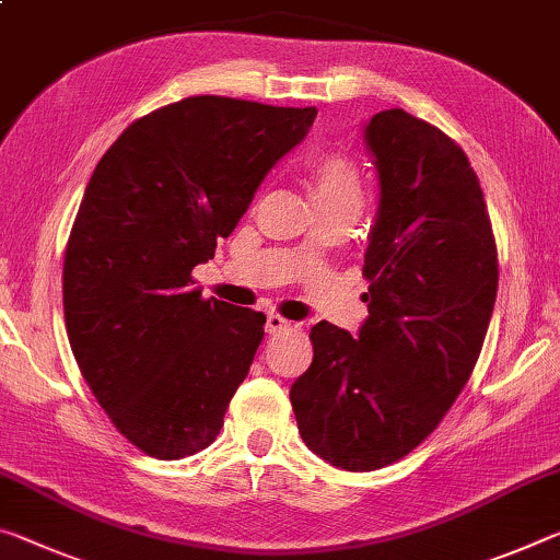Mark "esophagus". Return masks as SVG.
Returning a JSON list of instances; mask_svg holds the SVG:
<instances>
[{"label":"esophagus","instance_id":"esophagus-1","mask_svg":"<svg viewBox=\"0 0 560 560\" xmlns=\"http://www.w3.org/2000/svg\"><path fill=\"white\" fill-rule=\"evenodd\" d=\"M289 328H294V324L287 322L283 316L279 314L266 316V334H281V331H289Z\"/></svg>","mask_w":560,"mask_h":560}]
</instances>
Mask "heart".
Listing matches in <instances>:
<instances>
[{"mask_svg":"<svg viewBox=\"0 0 560 560\" xmlns=\"http://www.w3.org/2000/svg\"><path fill=\"white\" fill-rule=\"evenodd\" d=\"M306 174L314 186L316 209L357 211L363 203V182L357 162L339 152H318L308 156Z\"/></svg>","mask_w":560,"mask_h":560,"instance_id":"1","label":"heart"}]
</instances>
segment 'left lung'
I'll list each match as a JSON object with an SVG mask.
<instances>
[{"label": "left lung", "instance_id": "obj_1", "mask_svg": "<svg viewBox=\"0 0 560 560\" xmlns=\"http://www.w3.org/2000/svg\"><path fill=\"white\" fill-rule=\"evenodd\" d=\"M381 199L363 256L359 339L318 322L291 386L299 433L343 471H376L436 431L474 374L499 289V252L471 162L404 109L366 127Z\"/></svg>", "mask_w": 560, "mask_h": 560}]
</instances>
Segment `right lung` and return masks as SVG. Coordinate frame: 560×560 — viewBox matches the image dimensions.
Masks as SVG:
<instances>
[{"label":"right lung","instance_id":"right-lung-1","mask_svg":"<svg viewBox=\"0 0 560 560\" xmlns=\"http://www.w3.org/2000/svg\"><path fill=\"white\" fill-rule=\"evenodd\" d=\"M316 106L186 96L131 121L86 184L65 252L79 371L124 439L176 460L207 448L254 363L266 316L203 299L214 259Z\"/></svg>","mask_w":560,"mask_h":560}]
</instances>
